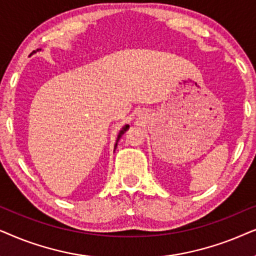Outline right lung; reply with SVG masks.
I'll list each match as a JSON object with an SVG mask.
<instances>
[{
  "mask_svg": "<svg viewBox=\"0 0 256 256\" xmlns=\"http://www.w3.org/2000/svg\"><path fill=\"white\" fill-rule=\"evenodd\" d=\"M37 50H38V49H37ZM34 52H35V51H34ZM128 125H125V126H124V128H122V130H120V132H119V134H118L117 142L119 140V139H120V137H122V134H124V132H125L126 130H128ZM117 148V144H116V146H114V148Z\"/></svg>",
  "mask_w": 256,
  "mask_h": 256,
  "instance_id": "right-lung-1",
  "label": "right lung"
}]
</instances>
